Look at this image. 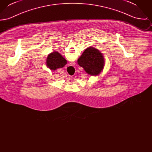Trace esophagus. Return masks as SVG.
I'll use <instances>...</instances> for the list:
<instances>
[{
	"label": "esophagus",
	"instance_id": "obj_1",
	"mask_svg": "<svg viewBox=\"0 0 152 152\" xmlns=\"http://www.w3.org/2000/svg\"><path fill=\"white\" fill-rule=\"evenodd\" d=\"M72 68V65H69V66H67L66 68L69 70V69H71Z\"/></svg>",
	"mask_w": 152,
	"mask_h": 152
}]
</instances>
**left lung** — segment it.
I'll return each instance as SVG.
<instances>
[{
    "label": "left lung",
    "mask_w": 152,
    "mask_h": 152,
    "mask_svg": "<svg viewBox=\"0 0 152 152\" xmlns=\"http://www.w3.org/2000/svg\"><path fill=\"white\" fill-rule=\"evenodd\" d=\"M77 63L87 73L96 76L103 70L105 60L102 54L97 49L89 47L78 58Z\"/></svg>",
    "instance_id": "left-lung-1"
}]
</instances>
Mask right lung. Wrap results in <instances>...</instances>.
<instances>
[{
    "label": "right lung",
    "mask_w": 152,
    "mask_h": 152,
    "mask_svg": "<svg viewBox=\"0 0 152 152\" xmlns=\"http://www.w3.org/2000/svg\"><path fill=\"white\" fill-rule=\"evenodd\" d=\"M67 61L58 52L56 51L50 53L46 60V65L51 70H56L64 67Z\"/></svg>",
    "instance_id": "obj_1"
}]
</instances>
